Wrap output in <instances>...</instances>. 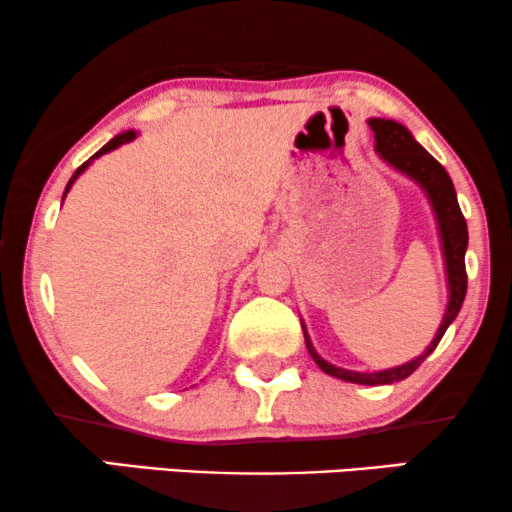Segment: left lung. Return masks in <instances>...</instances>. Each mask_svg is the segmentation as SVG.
Instances as JSON below:
<instances>
[{"instance_id": "8db88e82", "label": "left lung", "mask_w": 512, "mask_h": 512, "mask_svg": "<svg viewBox=\"0 0 512 512\" xmlns=\"http://www.w3.org/2000/svg\"><path fill=\"white\" fill-rule=\"evenodd\" d=\"M368 125H371V129L375 132V151L380 153V158H383L387 165H392L394 170H399L401 174H406V177L416 181L420 189L425 191V196L430 198V205L437 217L439 238H442L446 283H449V304H446L444 319L439 323V331L435 333V340L430 342L428 349L413 361L387 368V371L357 373V371H347V368H338L328 364L326 359H321L319 354H316L312 342H309L307 331H304V342H307L309 354H312L316 366H319L323 373L333 375V378L347 380V383H357V385H390V383H397V380L409 378V375L416 371V368L423 364L432 352H435V347L439 345V340H442L446 328L451 326V321H454L458 312H461L465 290H468V274H465L468 224H465L463 212L458 208L454 181H451L444 167L439 165L416 139H413L409 129L399 125V122L383 120V118L368 120Z\"/></svg>"}]
</instances>
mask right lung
<instances>
[{
	"label": "right lung",
	"instance_id": "right-lung-1",
	"mask_svg": "<svg viewBox=\"0 0 512 512\" xmlns=\"http://www.w3.org/2000/svg\"><path fill=\"white\" fill-rule=\"evenodd\" d=\"M134 137H137V132H132V129H129V132H122V134H118V137H115V139H111V141H108V144H106V146H103L99 153H94V155H92V158H89V160H87V163H84V165H80V167H77V172H75V174H73V177H70V181H68V186H66V193L70 191V186H73V181H75L77 177H80V174H82L84 170H87V167H89V165H92V160H94V158H99V155H103V153H108V151H113V148H118V146H122V144H127V141H132ZM66 193H63V198H66Z\"/></svg>",
	"mask_w": 512,
	"mask_h": 512
}]
</instances>
